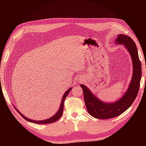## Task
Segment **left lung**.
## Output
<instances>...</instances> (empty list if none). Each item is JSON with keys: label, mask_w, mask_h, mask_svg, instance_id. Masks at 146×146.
<instances>
[{"label": "left lung", "mask_w": 146, "mask_h": 146, "mask_svg": "<svg viewBox=\"0 0 146 146\" xmlns=\"http://www.w3.org/2000/svg\"><path fill=\"white\" fill-rule=\"evenodd\" d=\"M114 42L123 45L127 49L133 64V75L127 90L120 99L113 102H105L98 98L87 86L80 84L82 88L85 104L89 114L98 119H108L116 117L125 111L134 102L139 90L142 77V67L137 46L131 38L120 34Z\"/></svg>", "instance_id": "8db88e82"}]
</instances>
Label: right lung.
Here are the masks:
<instances>
[{
    "label": "right lung",
    "mask_w": 146,
    "mask_h": 146,
    "mask_svg": "<svg viewBox=\"0 0 146 146\" xmlns=\"http://www.w3.org/2000/svg\"><path fill=\"white\" fill-rule=\"evenodd\" d=\"M71 89H72V87H70V88H69L68 90L66 91L65 93H64L63 95V97L62 98V100H61V103H60V108H59L58 111L56 112L55 115L52 117L48 118V119H46V120H31L30 118H29L28 117H26L24 116V115L22 114V113L19 111L17 110V109L15 107L14 108L15 110L18 111V113H19V114L21 115L22 117H23L24 119L26 120L27 121H28V122H33L35 123H38V124H46V123H53V122H56V120H58L59 118L61 117L62 115V113H63V109H64V100H65L66 98L67 97V96L68 95L69 93L70 92V91L71 90Z\"/></svg>",
    "instance_id": "1"
}]
</instances>
